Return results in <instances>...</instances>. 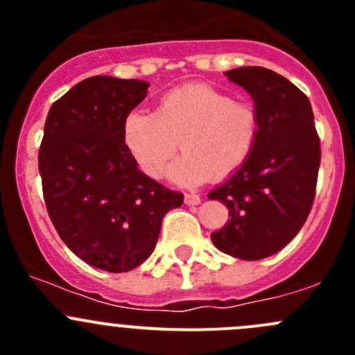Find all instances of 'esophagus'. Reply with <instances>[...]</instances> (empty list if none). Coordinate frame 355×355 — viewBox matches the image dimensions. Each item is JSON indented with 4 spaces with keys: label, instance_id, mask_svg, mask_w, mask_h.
<instances>
[{
    "label": "esophagus",
    "instance_id": "34e87169",
    "mask_svg": "<svg viewBox=\"0 0 355 355\" xmlns=\"http://www.w3.org/2000/svg\"><path fill=\"white\" fill-rule=\"evenodd\" d=\"M199 202H200L199 194H194V192H189V194H185V204H189V206H198Z\"/></svg>",
    "mask_w": 355,
    "mask_h": 355
}]
</instances>
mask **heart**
Returning <instances> with one entry per match:
<instances>
[{"instance_id":"heart-1","label":"heart","mask_w":355,"mask_h":355,"mask_svg":"<svg viewBox=\"0 0 355 355\" xmlns=\"http://www.w3.org/2000/svg\"><path fill=\"white\" fill-rule=\"evenodd\" d=\"M256 105L232 99L207 84L173 89L159 99L156 111L132 110L123 121V142L149 177H159L180 146L184 155L168 168V178L196 187L214 175L225 178L252 155L259 139Z\"/></svg>"}]
</instances>
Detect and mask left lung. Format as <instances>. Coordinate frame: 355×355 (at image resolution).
<instances>
[{
  "instance_id": "8db88e82",
  "label": "left lung",
  "mask_w": 355,
  "mask_h": 355,
  "mask_svg": "<svg viewBox=\"0 0 355 355\" xmlns=\"http://www.w3.org/2000/svg\"><path fill=\"white\" fill-rule=\"evenodd\" d=\"M225 75L250 94L261 130L249 159L207 194L230 218L211 241L228 256L257 261L284 249L302 228L316 194L320 137L307 96L280 73L241 67Z\"/></svg>"
}]
</instances>
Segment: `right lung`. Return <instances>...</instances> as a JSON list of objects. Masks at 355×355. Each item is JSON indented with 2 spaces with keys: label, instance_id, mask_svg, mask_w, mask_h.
<instances>
[{
  "label": "right lung",
  "instance_id": "add662e5",
  "mask_svg": "<svg viewBox=\"0 0 355 355\" xmlns=\"http://www.w3.org/2000/svg\"><path fill=\"white\" fill-rule=\"evenodd\" d=\"M135 78L96 75L53 103L39 149L48 214L68 249L91 266L123 273L155 250L161 221L184 194L137 168L123 121L148 94Z\"/></svg>",
  "mask_w": 355,
  "mask_h": 355
}]
</instances>
